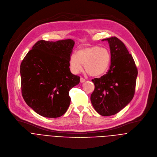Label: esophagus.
Returning a JSON list of instances; mask_svg holds the SVG:
<instances>
[{
    "label": "esophagus",
    "instance_id": "obj_1",
    "mask_svg": "<svg viewBox=\"0 0 157 157\" xmlns=\"http://www.w3.org/2000/svg\"><path fill=\"white\" fill-rule=\"evenodd\" d=\"M86 81V79H84V78H80V82H81V83H82V82H85Z\"/></svg>",
    "mask_w": 157,
    "mask_h": 157
}]
</instances>
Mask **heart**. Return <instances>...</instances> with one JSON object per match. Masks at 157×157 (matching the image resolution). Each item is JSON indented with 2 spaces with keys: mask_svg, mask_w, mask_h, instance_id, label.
I'll return each instance as SVG.
<instances>
[{
  "mask_svg": "<svg viewBox=\"0 0 157 157\" xmlns=\"http://www.w3.org/2000/svg\"><path fill=\"white\" fill-rule=\"evenodd\" d=\"M110 54L109 50L99 46H92L79 50L76 55L70 58V68L71 71L77 74L82 70V64L88 75L99 76L105 73L110 66Z\"/></svg>",
  "mask_w": 157,
  "mask_h": 157,
  "instance_id": "heart-1",
  "label": "heart"
}]
</instances>
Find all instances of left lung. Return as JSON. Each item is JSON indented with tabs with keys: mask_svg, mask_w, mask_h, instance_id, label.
I'll list each match as a JSON object with an SVG mask.
<instances>
[{
	"mask_svg": "<svg viewBox=\"0 0 157 157\" xmlns=\"http://www.w3.org/2000/svg\"><path fill=\"white\" fill-rule=\"evenodd\" d=\"M109 43L110 65L107 73L92 79L95 88L91 101L102 116H113L124 109L135 94L137 68L123 42L116 36L103 39Z\"/></svg>",
	"mask_w": 157,
	"mask_h": 157,
	"instance_id": "left-lung-1",
	"label": "left lung"
}]
</instances>
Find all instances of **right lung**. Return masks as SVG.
<instances>
[{
	"mask_svg": "<svg viewBox=\"0 0 157 157\" xmlns=\"http://www.w3.org/2000/svg\"><path fill=\"white\" fill-rule=\"evenodd\" d=\"M75 45L71 39L38 41L20 64L21 90L27 104L39 115L63 116L68 109L70 89L80 77L72 74L70 58Z\"/></svg>",
	"mask_w": 157,
	"mask_h": 157,
	"instance_id": "add662e5",
	"label": "right lung"
}]
</instances>
